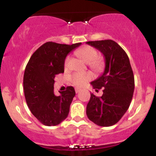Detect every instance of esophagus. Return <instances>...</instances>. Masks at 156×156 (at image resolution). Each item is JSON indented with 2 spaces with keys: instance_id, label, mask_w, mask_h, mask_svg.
<instances>
[{
  "instance_id": "obj_1",
  "label": "esophagus",
  "mask_w": 156,
  "mask_h": 156,
  "mask_svg": "<svg viewBox=\"0 0 156 156\" xmlns=\"http://www.w3.org/2000/svg\"><path fill=\"white\" fill-rule=\"evenodd\" d=\"M80 91V89L79 88H76V93H78Z\"/></svg>"
}]
</instances>
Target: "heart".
I'll return each instance as SVG.
<instances>
[{
    "instance_id": "1",
    "label": "heart",
    "mask_w": 156,
    "mask_h": 156,
    "mask_svg": "<svg viewBox=\"0 0 156 156\" xmlns=\"http://www.w3.org/2000/svg\"><path fill=\"white\" fill-rule=\"evenodd\" d=\"M77 55L82 58L87 63H89L90 67L94 69H99L101 68L102 61L98 58V53L95 48L92 46H84L77 51ZM69 57H66L64 60V66L67 67L69 63ZM92 78V75L89 73H76L71 77L73 83L77 87H82L88 80Z\"/></svg>"
}]
</instances>
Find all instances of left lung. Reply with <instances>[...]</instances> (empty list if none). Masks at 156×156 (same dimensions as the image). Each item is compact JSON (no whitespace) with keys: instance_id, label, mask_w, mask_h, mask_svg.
<instances>
[{"instance_id":"8db88e82","label":"left lung","mask_w":156,"mask_h":156,"mask_svg":"<svg viewBox=\"0 0 156 156\" xmlns=\"http://www.w3.org/2000/svg\"><path fill=\"white\" fill-rule=\"evenodd\" d=\"M87 44L95 48L105 57L104 72L91 82L93 88H103V94L91 93L87 115L94 124L102 127L115 125L129 108L134 91V76L130 60L124 50L111 39L91 41Z\"/></svg>"}]
</instances>
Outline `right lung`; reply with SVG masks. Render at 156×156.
I'll return each instance as SVG.
<instances>
[{"label":"right lung","instance_id":"obj_1","mask_svg":"<svg viewBox=\"0 0 156 156\" xmlns=\"http://www.w3.org/2000/svg\"><path fill=\"white\" fill-rule=\"evenodd\" d=\"M80 44L48 42L33 53L27 64L23 76L25 98L30 111L44 125L55 126L67 117L76 92L73 87H67L56 96L54 79L64 73L68 53Z\"/></svg>","mask_w":156,"mask_h":156}]
</instances>
